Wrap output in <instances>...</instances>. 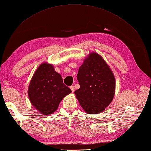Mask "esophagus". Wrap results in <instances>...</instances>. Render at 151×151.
I'll use <instances>...</instances> for the list:
<instances>
[{
  "label": "esophagus",
  "mask_w": 151,
  "mask_h": 151,
  "mask_svg": "<svg viewBox=\"0 0 151 151\" xmlns=\"http://www.w3.org/2000/svg\"><path fill=\"white\" fill-rule=\"evenodd\" d=\"M70 90H72V92H73V91H75V88H74V86H71L70 87Z\"/></svg>",
  "instance_id": "34e87169"
}]
</instances>
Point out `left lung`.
Returning a JSON list of instances; mask_svg holds the SVG:
<instances>
[{
	"label": "left lung",
	"instance_id": "left-lung-1",
	"mask_svg": "<svg viewBox=\"0 0 151 151\" xmlns=\"http://www.w3.org/2000/svg\"><path fill=\"white\" fill-rule=\"evenodd\" d=\"M80 88L74 91L84 111L98 114L111 103L115 91V79L108 64L100 55L92 52L84 59L79 68Z\"/></svg>",
	"mask_w": 151,
	"mask_h": 151
}]
</instances>
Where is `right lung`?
<instances>
[{
    "label": "right lung",
    "instance_id": "1",
    "mask_svg": "<svg viewBox=\"0 0 151 151\" xmlns=\"http://www.w3.org/2000/svg\"><path fill=\"white\" fill-rule=\"evenodd\" d=\"M71 92L63 83L60 73L54 70L52 65L47 63L36 69L28 89L32 105L44 115L56 111L62 99Z\"/></svg>",
    "mask_w": 151,
    "mask_h": 151
}]
</instances>
